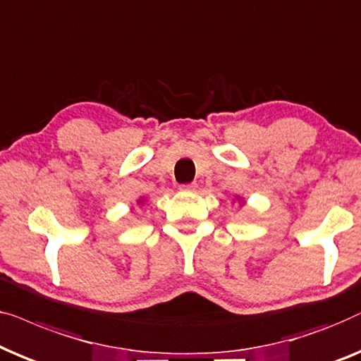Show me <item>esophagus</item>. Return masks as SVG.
<instances>
[{
  "label": "esophagus",
  "mask_w": 361,
  "mask_h": 361,
  "mask_svg": "<svg viewBox=\"0 0 361 361\" xmlns=\"http://www.w3.org/2000/svg\"><path fill=\"white\" fill-rule=\"evenodd\" d=\"M180 190H181V191H195V190H196V183H185V185H180Z\"/></svg>",
  "instance_id": "obj_1"
}]
</instances>
